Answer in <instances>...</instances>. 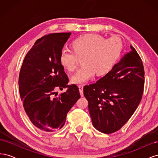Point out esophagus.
I'll return each mask as SVG.
<instances>
[{
    "label": "esophagus",
    "instance_id": "esophagus-1",
    "mask_svg": "<svg viewBox=\"0 0 158 158\" xmlns=\"http://www.w3.org/2000/svg\"><path fill=\"white\" fill-rule=\"evenodd\" d=\"M83 88H84V85H78V88H79V92L81 96H84V93H83Z\"/></svg>",
    "mask_w": 158,
    "mask_h": 158
}]
</instances>
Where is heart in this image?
<instances>
[{"label": "heart", "mask_w": 158, "mask_h": 158, "mask_svg": "<svg viewBox=\"0 0 158 158\" xmlns=\"http://www.w3.org/2000/svg\"><path fill=\"white\" fill-rule=\"evenodd\" d=\"M73 51H61L59 61L69 72L76 70L79 60L83 67L72 76L71 82L79 85L87 82L96 74L102 77L109 74L120 58L123 44L118 37L106 40L99 35L86 34L74 40L71 44Z\"/></svg>", "instance_id": "1"}]
</instances>
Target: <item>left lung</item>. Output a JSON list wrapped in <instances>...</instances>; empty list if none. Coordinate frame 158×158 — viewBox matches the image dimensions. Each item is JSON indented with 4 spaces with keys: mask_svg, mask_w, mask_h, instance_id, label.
<instances>
[{
    "mask_svg": "<svg viewBox=\"0 0 158 158\" xmlns=\"http://www.w3.org/2000/svg\"><path fill=\"white\" fill-rule=\"evenodd\" d=\"M131 49L109 74L84 88L93 126L105 134L116 132L125 125L142 97L144 66L135 49L131 45Z\"/></svg>",
    "mask_w": 158,
    "mask_h": 158,
    "instance_id": "1",
    "label": "left lung"
}]
</instances>
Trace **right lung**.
Here are the masks:
<instances>
[{
  "instance_id": "obj_1",
  "label": "right lung",
  "mask_w": 158,
  "mask_h": 158,
  "mask_svg": "<svg viewBox=\"0 0 158 158\" xmlns=\"http://www.w3.org/2000/svg\"><path fill=\"white\" fill-rule=\"evenodd\" d=\"M71 33H55L37 40L26 54L19 74V91L31 122L44 132H54L64 125L70 109L80 98L77 85L69 78L59 61L60 53ZM68 88L53 98L59 88Z\"/></svg>"
}]
</instances>
